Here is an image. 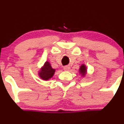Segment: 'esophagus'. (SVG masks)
Masks as SVG:
<instances>
[{"mask_svg": "<svg viewBox=\"0 0 124 124\" xmlns=\"http://www.w3.org/2000/svg\"><path fill=\"white\" fill-rule=\"evenodd\" d=\"M70 69H71V68H70V66H65L64 68H63V70L65 71H70Z\"/></svg>", "mask_w": 124, "mask_h": 124, "instance_id": "esophagus-1", "label": "esophagus"}]
</instances>
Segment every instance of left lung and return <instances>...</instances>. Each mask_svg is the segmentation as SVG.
<instances>
[{
	"label": "left lung",
	"instance_id": "1",
	"mask_svg": "<svg viewBox=\"0 0 124 124\" xmlns=\"http://www.w3.org/2000/svg\"><path fill=\"white\" fill-rule=\"evenodd\" d=\"M78 72H79V73L80 74L82 77H86V74H87V67L84 63L80 65L79 70H78Z\"/></svg>",
	"mask_w": 124,
	"mask_h": 124
}]
</instances>
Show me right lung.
<instances>
[{
  "label": "right lung",
  "instance_id": "1",
  "mask_svg": "<svg viewBox=\"0 0 124 124\" xmlns=\"http://www.w3.org/2000/svg\"><path fill=\"white\" fill-rule=\"evenodd\" d=\"M56 70L53 69L48 61H46L38 71V76L43 80H48L54 76Z\"/></svg>",
  "mask_w": 124,
  "mask_h": 124
}]
</instances>
